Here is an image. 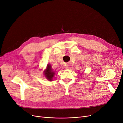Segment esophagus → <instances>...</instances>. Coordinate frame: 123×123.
<instances>
[{"label":"esophagus","instance_id":"obj_1","mask_svg":"<svg viewBox=\"0 0 123 123\" xmlns=\"http://www.w3.org/2000/svg\"><path fill=\"white\" fill-rule=\"evenodd\" d=\"M65 69H68V67L67 65H65Z\"/></svg>","mask_w":123,"mask_h":123}]
</instances>
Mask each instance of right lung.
I'll use <instances>...</instances> for the list:
<instances>
[{
  "mask_svg": "<svg viewBox=\"0 0 123 123\" xmlns=\"http://www.w3.org/2000/svg\"><path fill=\"white\" fill-rule=\"evenodd\" d=\"M44 75H45L46 79L49 81L53 80V78L55 75V72L52 69L51 66L50 64H48L47 66L46 69L44 71Z\"/></svg>",
  "mask_w": 123,
  "mask_h": 123,
  "instance_id": "right-lung-1",
  "label": "right lung"
}]
</instances>
